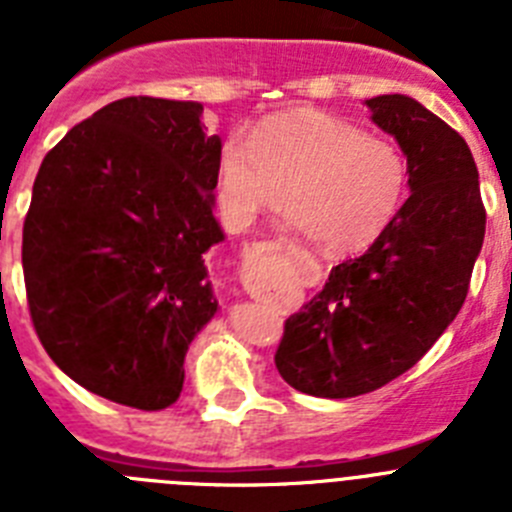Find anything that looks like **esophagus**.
<instances>
[{
    "mask_svg": "<svg viewBox=\"0 0 512 512\" xmlns=\"http://www.w3.org/2000/svg\"><path fill=\"white\" fill-rule=\"evenodd\" d=\"M284 302H287V305H289V307H292V302H295V300H292V297H287V300H284Z\"/></svg>",
    "mask_w": 512,
    "mask_h": 512,
    "instance_id": "esophagus-1",
    "label": "esophagus"
}]
</instances>
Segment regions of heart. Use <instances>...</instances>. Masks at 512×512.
Instances as JSON below:
<instances>
[{
    "instance_id": "b5f03b06",
    "label": "heart",
    "mask_w": 512,
    "mask_h": 512,
    "mask_svg": "<svg viewBox=\"0 0 512 512\" xmlns=\"http://www.w3.org/2000/svg\"><path fill=\"white\" fill-rule=\"evenodd\" d=\"M215 192L230 223L243 228L277 210L289 192V225L320 238L325 251L372 246L400 212L408 161L392 140L372 138L356 122L318 110L287 112L225 140Z\"/></svg>"
}]
</instances>
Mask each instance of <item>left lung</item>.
Masks as SVG:
<instances>
[{"label": "left lung", "instance_id": "8db88e82", "mask_svg": "<svg viewBox=\"0 0 512 512\" xmlns=\"http://www.w3.org/2000/svg\"><path fill=\"white\" fill-rule=\"evenodd\" d=\"M372 122L408 158L410 197L359 259L289 315L277 369L305 395L343 400L418 364L467 300L485 241V207L467 140L405 94L366 99Z\"/></svg>", "mask_w": 512, "mask_h": 512}]
</instances>
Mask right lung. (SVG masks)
<instances>
[{
    "mask_svg": "<svg viewBox=\"0 0 512 512\" xmlns=\"http://www.w3.org/2000/svg\"><path fill=\"white\" fill-rule=\"evenodd\" d=\"M220 148L200 102L125 97L43 158L22 228L27 305L84 390L138 410L182 392L189 343L217 312L205 253L225 241Z\"/></svg>",
    "mask_w": 512,
    "mask_h": 512,
    "instance_id": "add662e5",
    "label": "right lung"
}]
</instances>
